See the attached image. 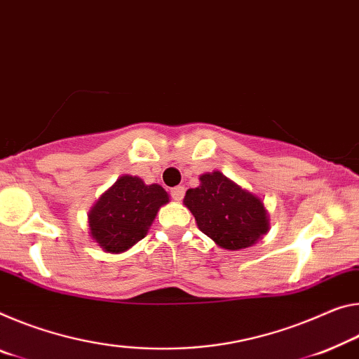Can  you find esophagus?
Returning a JSON list of instances; mask_svg holds the SVG:
<instances>
[{
    "label": "esophagus",
    "instance_id": "obj_1",
    "mask_svg": "<svg viewBox=\"0 0 359 359\" xmlns=\"http://www.w3.org/2000/svg\"><path fill=\"white\" fill-rule=\"evenodd\" d=\"M170 195H172L175 201H182V198H184V195H185V187H182V185L174 187V189L170 190Z\"/></svg>",
    "mask_w": 359,
    "mask_h": 359
}]
</instances>
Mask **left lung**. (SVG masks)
Returning <instances> with one entry per match:
<instances>
[{
  "label": "left lung",
  "mask_w": 359,
  "mask_h": 359,
  "mask_svg": "<svg viewBox=\"0 0 359 359\" xmlns=\"http://www.w3.org/2000/svg\"><path fill=\"white\" fill-rule=\"evenodd\" d=\"M184 204L198 229L226 251L252 246L270 230L264 200L220 170L200 175V185L187 190Z\"/></svg>",
  "instance_id": "1"
}]
</instances>
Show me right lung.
<instances>
[{
	"label": "right lung",
	"instance_id": "obj_1",
	"mask_svg": "<svg viewBox=\"0 0 359 359\" xmlns=\"http://www.w3.org/2000/svg\"><path fill=\"white\" fill-rule=\"evenodd\" d=\"M168 203L169 193L161 185L124 174L90 208L89 236L104 252H126L145 238L159 208Z\"/></svg>",
	"mask_w": 359,
	"mask_h": 359
}]
</instances>
